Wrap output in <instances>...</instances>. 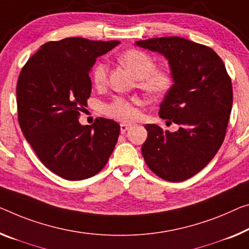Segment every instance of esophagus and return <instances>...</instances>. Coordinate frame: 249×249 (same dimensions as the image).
Listing matches in <instances>:
<instances>
[{
    "label": "esophagus",
    "mask_w": 249,
    "mask_h": 249,
    "mask_svg": "<svg viewBox=\"0 0 249 249\" xmlns=\"http://www.w3.org/2000/svg\"><path fill=\"white\" fill-rule=\"evenodd\" d=\"M129 127H130V124H120V131H121V133H124L125 131H127V130L129 129Z\"/></svg>",
    "instance_id": "34e87169"
}]
</instances>
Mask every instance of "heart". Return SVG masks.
Listing matches in <instances>:
<instances>
[{"label":"heart","instance_id":"b5f03b06","mask_svg":"<svg viewBox=\"0 0 249 249\" xmlns=\"http://www.w3.org/2000/svg\"><path fill=\"white\" fill-rule=\"evenodd\" d=\"M122 64L139 79V86L144 92L151 97H160L166 94L174 85V76L166 68H156L152 56L140 50L131 49L120 55ZM92 81L97 87L106 85L108 76V67L105 62H97L92 68ZM135 101L125 98H114L111 102L103 107L107 116L120 121H131L136 118L137 111Z\"/></svg>","mask_w":249,"mask_h":249}]
</instances>
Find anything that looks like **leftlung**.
<instances>
[{"label": "left lung", "mask_w": 249, "mask_h": 249, "mask_svg": "<svg viewBox=\"0 0 249 249\" xmlns=\"http://www.w3.org/2000/svg\"><path fill=\"white\" fill-rule=\"evenodd\" d=\"M136 45L168 60L174 85L159 116L180 125L175 132L144 125L148 138L141 152L160 178L183 181L207 166L223 143L232 107L231 80L223 60L206 45L179 36L137 41Z\"/></svg>", "instance_id": "8db88e82"}]
</instances>
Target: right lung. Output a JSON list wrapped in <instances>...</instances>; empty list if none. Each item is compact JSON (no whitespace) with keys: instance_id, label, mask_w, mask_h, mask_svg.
<instances>
[{"instance_id":"obj_1","label":"right lung","mask_w":249,"mask_h":249,"mask_svg":"<svg viewBox=\"0 0 249 249\" xmlns=\"http://www.w3.org/2000/svg\"><path fill=\"white\" fill-rule=\"evenodd\" d=\"M119 41L67 37L42 45L23 67L17 86L18 116L23 136L48 168L67 180L98 174L111 156L120 125L99 118L79 122L91 94L89 73L98 56Z\"/></svg>"}]
</instances>
